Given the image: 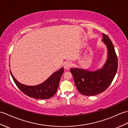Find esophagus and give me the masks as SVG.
I'll return each instance as SVG.
<instances>
[{"instance_id": "1", "label": "esophagus", "mask_w": 128, "mask_h": 128, "mask_svg": "<svg viewBox=\"0 0 128 128\" xmlns=\"http://www.w3.org/2000/svg\"><path fill=\"white\" fill-rule=\"evenodd\" d=\"M72 66V64H71L70 62H66L64 64V68L66 70H69L70 69V68Z\"/></svg>"}]
</instances>
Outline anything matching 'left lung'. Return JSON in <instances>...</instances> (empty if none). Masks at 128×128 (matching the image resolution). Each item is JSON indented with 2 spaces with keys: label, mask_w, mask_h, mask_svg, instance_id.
Returning <instances> with one entry per match:
<instances>
[{
  "label": "left lung",
  "mask_w": 128,
  "mask_h": 128,
  "mask_svg": "<svg viewBox=\"0 0 128 128\" xmlns=\"http://www.w3.org/2000/svg\"><path fill=\"white\" fill-rule=\"evenodd\" d=\"M102 41L108 50L106 61L103 66L94 70L77 68L70 69L77 88L84 96H96L105 90L117 72L118 60L114 46L108 35L102 34Z\"/></svg>",
  "instance_id": "8db88e82"
}]
</instances>
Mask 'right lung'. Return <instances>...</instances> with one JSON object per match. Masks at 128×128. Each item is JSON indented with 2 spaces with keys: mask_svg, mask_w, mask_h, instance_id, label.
I'll return each mask as SVG.
<instances>
[{
  "mask_svg": "<svg viewBox=\"0 0 128 128\" xmlns=\"http://www.w3.org/2000/svg\"><path fill=\"white\" fill-rule=\"evenodd\" d=\"M11 75L20 90L26 96L37 99H47L52 98L56 93L62 74L63 68L53 72L46 81L36 86H27L20 84L14 78L11 70Z\"/></svg>",
  "mask_w": 128,
  "mask_h": 128,
  "instance_id": "right-lung-1",
  "label": "right lung"
}]
</instances>
